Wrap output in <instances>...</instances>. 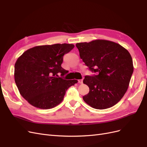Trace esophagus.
<instances>
[{
	"label": "esophagus",
	"mask_w": 147,
	"mask_h": 147,
	"mask_svg": "<svg viewBox=\"0 0 147 147\" xmlns=\"http://www.w3.org/2000/svg\"><path fill=\"white\" fill-rule=\"evenodd\" d=\"M78 83H79L80 84H82V83H83V79L79 80H78Z\"/></svg>",
	"instance_id": "34e87169"
}]
</instances>
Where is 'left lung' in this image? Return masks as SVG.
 Segmentation results:
<instances>
[{"mask_svg":"<svg viewBox=\"0 0 147 147\" xmlns=\"http://www.w3.org/2000/svg\"><path fill=\"white\" fill-rule=\"evenodd\" d=\"M76 47L83 63L97 74L84 77L83 83L90 91L83 100L100 110L117 104L127 91L134 71L130 53L119 44L107 40L77 43Z\"/></svg>","mask_w":147,"mask_h":147,"instance_id":"1","label":"left lung"}]
</instances>
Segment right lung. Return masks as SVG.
Segmentation results:
<instances>
[{
    "mask_svg": "<svg viewBox=\"0 0 147 147\" xmlns=\"http://www.w3.org/2000/svg\"><path fill=\"white\" fill-rule=\"evenodd\" d=\"M74 47L67 43L37 46L18 58L15 81L20 94L30 105L41 109L55 107L63 100L67 90L78 82L63 79L68 71L61 67L64 55Z\"/></svg>",
    "mask_w": 147,
    "mask_h": 147,
    "instance_id": "obj_1",
    "label": "right lung"
}]
</instances>
